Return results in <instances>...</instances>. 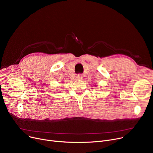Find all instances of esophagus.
<instances>
[{
  "instance_id": "esophagus-1",
  "label": "esophagus",
  "mask_w": 153,
  "mask_h": 153,
  "mask_svg": "<svg viewBox=\"0 0 153 153\" xmlns=\"http://www.w3.org/2000/svg\"><path fill=\"white\" fill-rule=\"evenodd\" d=\"M82 75L81 74H77V76H76V79H79V80H81V79H82Z\"/></svg>"
}]
</instances>
